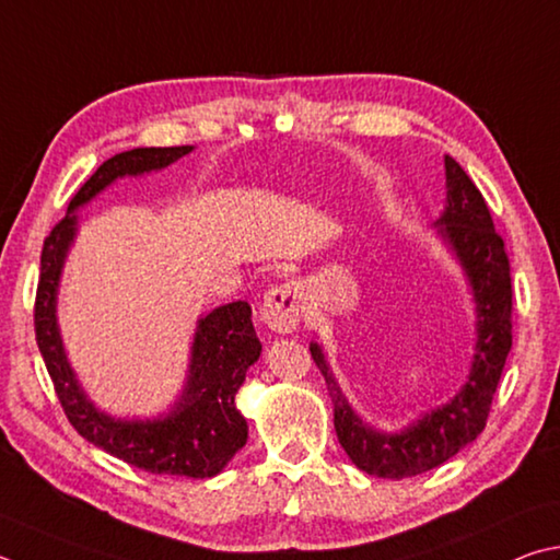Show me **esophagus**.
<instances>
[{
  "label": "esophagus",
  "instance_id": "obj_1",
  "mask_svg": "<svg viewBox=\"0 0 560 560\" xmlns=\"http://www.w3.org/2000/svg\"><path fill=\"white\" fill-rule=\"evenodd\" d=\"M303 303H306V289L301 281H283L264 293L261 320L273 332H293L303 318Z\"/></svg>",
  "mask_w": 560,
  "mask_h": 560
}]
</instances>
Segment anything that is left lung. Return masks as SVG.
Segmentation results:
<instances>
[{
  "mask_svg": "<svg viewBox=\"0 0 560 560\" xmlns=\"http://www.w3.org/2000/svg\"><path fill=\"white\" fill-rule=\"evenodd\" d=\"M431 228L460 267L475 303L470 372L448 401L421 413L399 431L374 429L362 421L340 389L323 345L311 342V358L332 396L335 433L342 451L362 472L386 480L429 472L482 433L497 382L512 350L510 259L502 237L494 232L482 192L453 156H445V206Z\"/></svg>",
  "mask_w": 560,
  "mask_h": 560,
  "instance_id": "left-lung-1",
  "label": "left lung"
}]
</instances>
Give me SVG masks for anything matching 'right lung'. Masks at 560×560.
<instances>
[{"instance_id":"add662e5","label":"right lung","mask_w":560,"mask_h":560,"mask_svg":"<svg viewBox=\"0 0 560 560\" xmlns=\"http://www.w3.org/2000/svg\"><path fill=\"white\" fill-rule=\"evenodd\" d=\"M192 147H141L107 159L70 200L68 215L50 230L40 252L36 293V340L54 380L60 406L73 429L97 448L139 470L176 477H215L245 448L247 419L235 396L261 354L247 301H232L200 315L190 342L183 389L166 411L151 419H119L97 409L68 360L58 325V289L68 252L78 237V210L127 176L161 171L190 154Z\"/></svg>"}]
</instances>
